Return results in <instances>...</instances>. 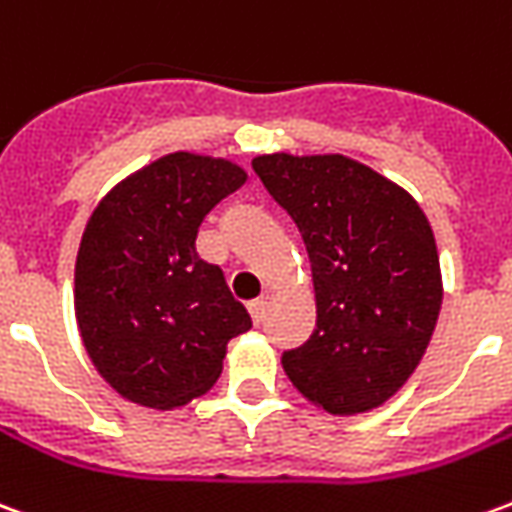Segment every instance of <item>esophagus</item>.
Here are the masks:
<instances>
[{"mask_svg": "<svg viewBox=\"0 0 512 512\" xmlns=\"http://www.w3.org/2000/svg\"><path fill=\"white\" fill-rule=\"evenodd\" d=\"M266 310H268L266 296H260V299L249 301V312H252V321H255V323H260L263 318H266Z\"/></svg>", "mask_w": 512, "mask_h": 512, "instance_id": "1", "label": "esophagus"}]
</instances>
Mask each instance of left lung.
<instances>
[{
    "label": "left lung",
    "mask_w": 512,
    "mask_h": 512,
    "mask_svg": "<svg viewBox=\"0 0 512 512\" xmlns=\"http://www.w3.org/2000/svg\"><path fill=\"white\" fill-rule=\"evenodd\" d=\"M299 227L318 321L282 354L301 395L329 414H362L406 384L436 329L439 252L417 200L345 156L271 153L252 161Z\"/></svg>",
    "instance_id": "obj_1"
}]
</instances>
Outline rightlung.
Returning a JSON list of instances; mask_svg holds the SVG:
<instances>
[{"mask_svg":"<svg viewBox=\"0 0 512 512\" xmlns=\"http://www.w3.org/2000/svg\"><path fill=\"white\" fill-rule=\"evenodd\" d=\"M246 172L169 153L117 183L76 257V321L95 370L147 408L186 406L222 373L227 343L252 329L224 271L197 255L202 219Z\"/></svg>","mask_w":512,"mask_h":512,"instance_id":"obj_1","label":"right lung"}]
</instances>
